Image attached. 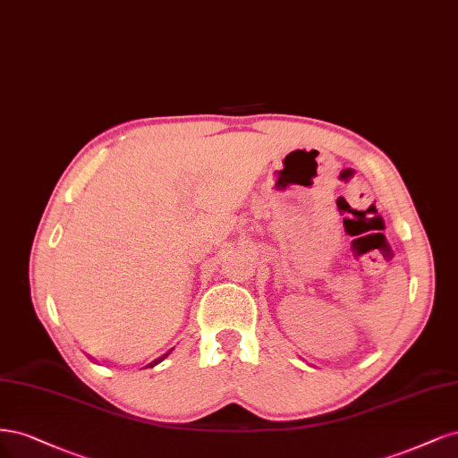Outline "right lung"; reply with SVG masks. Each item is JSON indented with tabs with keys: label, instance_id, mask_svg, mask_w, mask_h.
I'll list each match as a JSON object with an SVG mask.
<instances>
[{
	"label": "right lung",
	"instance_id": "1",
	"mask_svg": "<svg viewBox=\"0 0 458 458\" xmlns=\"http://www.w3.org/2000/svg\"><path fill=\"white\" fill-rule=\"evenodd\" d=\"M171 352H173V350H169V352H167V353H164V356H159V358H157V360H154V361H152V363H148V367H154V365H157V363H161V361H164V360H165V358H167V356H169V353H171Z\"/></svg>",
	"mask_w": 458,
	"mask_h": 458
}]
</instances>
